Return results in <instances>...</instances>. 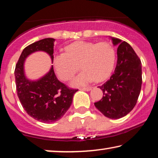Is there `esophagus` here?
<instances>
[{"label": "esophagus", "mask_w": 158, "mask_h": 158, "mask_svg": "<svg viewBox=\"0 0 158 158\" xmlns=\"http://www.w3.org/2000/svg\"><path fill=\"white\" fill-rule=\"evenodd\" d=\"M81 90H83V91H90L91 90V88H81Z\"/></svg>", "instance_id": "34e87169"}]
</instances>
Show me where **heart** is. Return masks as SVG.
<instances>
[{
    "label": "heart",
    "mask_w": 158,
    "mask_h": 158,
    "mask_svg": "<svg viewBox=\"0 0 158 158\" xmlns=\"http://www.w3.org/2000/svg\"><path fill=\"white\" fill-rule=\"evenodd\" d=\"M65 53L55 56L53 63L59 78L70 81L78 70L82 73L72 81L73 86L88 84L95 80L101 82L110 75L115 60V52L110 43H95L88 41H77L65 47Z\"/></svg>",
    "instance_id": "1"
}]
</instances>
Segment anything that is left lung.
<instances>
[{
  "mask_svg": "<svg viewBox=\"0 0 158 158\" xmlns=\"http://www.w3.org/2000/svg\"><path fill=\"white\" fill-rule=\"evenodd\" d=\"M110 38L114 45H118L117 64L108 81L99 86L103 96L94 105L106 117L118 119L127 115L137 103L142 85V65L128 43Z\"/></svg>",
  "mask_w": 158,
  "mask_h": 158,
  "instance_id": "1",
  "label": "left lung"
}]
</instances>
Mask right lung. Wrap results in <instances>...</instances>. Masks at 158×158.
Returning <instances> with one entry per match:
<instances>
[{
	"mask_svg": "<svg viewBox=\"0 0 158 158\" xmlns=\"http://www.w3.org/2000/svg\"><path fill=\"white\" fill-rule=\"evenodd\" d=\"M54 38H45L25 48L15 65V78L18 97L26 113L42 123H53L60 120L69 109L77 90L68 88L56 77L53 66L40 78L32 81L24 70L26 59L30 55L43 51L53 62Z\"/></svg>",
	"mask_w": 158,
	"mask_h": 158,
	"instance_id": "right-lung-1",
	"label": "right lung"
}]
</instances>
